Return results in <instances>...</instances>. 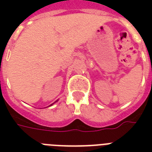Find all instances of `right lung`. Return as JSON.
<instances>
[{
	"mask_svg": "<svg viewBox=\"0 0 152 152\" xmlns=\"http://www.w3.org/2000/svg\"><path fill=\"white\" fill-rule=\"evenodd\" d=\"M56 102H57V101H56ZM53 103H54V102H53ZM53 104H51V105H50V106H52Z\"/></svg>",
	"mask_w": 152,
	"mask_h": 152,
	"instance_id": "add662e5",
	"label": "right lung"
}]
</instances>
